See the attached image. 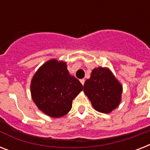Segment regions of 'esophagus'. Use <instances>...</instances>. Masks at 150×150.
Returning a JSON list of instances; mask_svg holds the SVG:
<instances>
[{"instance_id": "34e87169", "label": "esophagus", "mask_w": 150, "mask_h": 150, "mask_svg": "<svg viewBox=\"0 0 150 150\" xmlns=\"http://www.w3.org/2000/svg\"><path fill=\"white\" fill-rule=\"evenodd\" d=\"M80 82H81V83H82V85H84V83H85V79H81V80H80Z\"/></svg>"}]
</instances>
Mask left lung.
<instances>
[{
  "mask_svg": "<svg viewBox=\"0 0 150 150\" xmlns=\"http://www.w3.org/2000/svg\"><path fill=\"white\" fill-rule=\"evenodd\" d=\"M83 91L95 109L101 113H110L121 102L122 86L107 68H97L84 84Z\"/></svg>",
  "mask_w": 150,
  "mask_h": 150,
  "instance_id": "left-lung-1",
  "label": "left lung"
}]
</instances>
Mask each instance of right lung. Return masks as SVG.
I'll return each mask as SVG.
<instances>
[{
  "instance_id": "1",
  "label": "right lung",
  "mask_w": 150,
  "mask_h": 150,
  "mask_svg": "<svg viewBox=\"0 0 150 150\" xmlns=\"http://www.w3.org/2000/svg\"><path fill=\"white\" fill-rule=\"evenodd\" d=\"M82 89L79 79L69 75L66 63L54 59L41 66L31 82L34 103L52 117H60L70 111L72 100Z\"/></svg>"
}]
</instances>
